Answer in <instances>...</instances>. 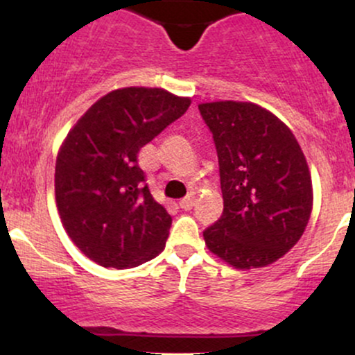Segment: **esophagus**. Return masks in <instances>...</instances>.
Masks as SVG:
<instances>
[{
    "mask_svg": "<svg viewBox=\"0 0 355 355\" xmlns=\"http://www.w3.org/2000/svg\"><path fill=\"white\" fill-rule=\"evenodd\" d=\"M178 205H180V209H183V210H191V209H193V205H195V198L193 197H185L183 200H180Z\"/></svg>",
    "mask_w": 355,
    "mask_h": 355,
    "instance_id": "esophagus-1",
    "label": "esophagus"
}]
</instances>
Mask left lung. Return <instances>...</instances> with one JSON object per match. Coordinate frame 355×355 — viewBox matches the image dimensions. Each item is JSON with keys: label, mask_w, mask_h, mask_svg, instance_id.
<instances>
[{"label": "left lung", "mask_w": 355, "mask_h": 355, "mask_svg": "<svg viewBox=\"0 0 355 355\" xmlns=\"http://www.w3.org/2000/svg\"><path fill=\"white\" fill-rule=\"evenodd\" d=\"M218 155L223 214L203 232L207 247L240 270L267 267L302 237L312 180L282 120L250 101L198 105Z\"/></svg>", "instance_id": "left-lung-1"}]
</instances>
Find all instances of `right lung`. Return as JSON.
<instances>
[{"instance_id": "add662e5", "label": "right lung", "mask_w": 355, "mask_h": 355, "mask_svg": "<svg viewBox=\"0 0 355 355\" xmlns=\"http://www.w3.org/2000/svg\"><path fill=\"white\" fill-rule=\"evenodd\" d=\"M190 103L162 88L113 89L61 144L55 168L61 223L98 266L137 267L165 248L172 217L155 202L137 157Z\"/></svg>"}]
</instances>
